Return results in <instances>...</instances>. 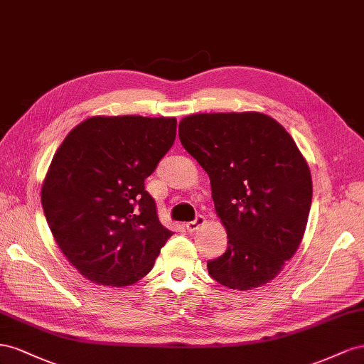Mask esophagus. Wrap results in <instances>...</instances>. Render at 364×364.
<instances>
[{
    "label": "esophagus",
    "instance_id": "34e87169",
    "mask_svg": "<svg viewBox=\"0 0 364 364\" xmlns=\"http://www.w3.org/2000/svg\"><path fill=\"white\" fill-rule=\"evenodd\" d=\"M204 224H205V218L201 216V215H198V216L195 218L193 221L186 224V228H188V232H195V230H198V228H200L201 225H204Z\"/></svg>",
    "mask_w": 364,
    "mask_h": 364
}]
</instances>
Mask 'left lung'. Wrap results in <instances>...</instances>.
<instances>
[{
  "label": "left lung",
  "mask_w": 364,
  "mask_h": 364,
  "mask_svg": "<svg viewBox=\"0 0 364 364\" xmlns=\"http://www.w3.org/2000/svg\"><path fill=\"white\" fill-rule=\"evenodd\" d=\"M183 148L210 178L227 250L207 262L221 285L245 291L273 280L302 242L313 180L293 137L262 112H201L181 119Z\"/></svg>",
  "instance_id": "left-lung-1"
}]
</instances>
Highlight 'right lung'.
Returning a JSON list of instances; mask_svg holds the SVG:
<instances>
[{"label": "right lung", "mask_w": 364, "mask_h": 364, "mask_svg": "<svg viewBox=\"0 0 364 364\" xmlns=\"http://www.w3.org/2000/svg\"><path fill=\"white\" fill-rule=\"evenodd\" d=\"M175 136V117L95 116L55 152L41 203L60 252L91 282L137 284L173 235L159 221L144 180Z\"/></svg>", "instance_id": "right-lung-1"}]
</instances>
